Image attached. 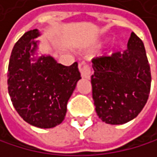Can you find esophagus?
Wrapping results in <instances>:
<instances>
[{
    "label": "esophagus",
    "mask_w": 157,
    "mask_h": 157,
    "mask_svg": "<svg viewBox=\"0 0 157 157\" xmlns=\"http://www.w3.org/2000/svg\"><path fill=\"white\" fill-rule=\"evenodd\" d=\"M79 71L81 72V75L83 78L86 79H90V67L85 63H81L79 65Z\"/></svg>",
    "instance_id": "esophagus-1"
}]
</instances>
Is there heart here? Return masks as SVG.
Here are the masks:
<instances>
[{
  "instance_id": "b5f03b06",
  "label": "heart",
  "mask_w": 157,
  "mask_h": 157,
  "mask_svg": "<svg viewBox=\"0 0 157 157\" xmlns=\"http://www.w3.org/2000/svg\"><path fill=\"white\" fill-rule=\"evenodd\" d=\"M105 42H106V40H104V41H102V42H100V44H104Z\"/></svg>"
}]
</instances>
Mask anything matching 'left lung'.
<instances>
[{
    "label": "left lung",
    "mask_w": 157,
    "mask_h": 157,
    "mask_svg": "<svg viewBox=\"0 0 157 157\" xmlns=\"http://www.w3.org/2000/svg\"><path fill=\"white\" fill-rule=\"evenodd\" d=\"M92 98L103 122L122 125L136 117L151 90V68L143 42L132 32L127 49L92 59Z\"/></svg>",
    "instance_id": "8db88e82"
}]
</instances>
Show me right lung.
<instances>
[{
  "label": "right lung",
  "mask_w": 157,
  "mask_h": 157,
  "mask_svg": "<svg viewBox=\"0 0 157 157\" xmlns=\"http://www.w3.org/2000/svg\"><path fill=\"white\" fill-rule=\"evenodd\" d=\"M38 29L25 32L12 49L7 85L12 104L25 122L41 129L61 124L81 79L78 64L66 67L50 55L38 57Z\"/></svg>",
  "instance_id": "right-lung-1"
}]
</instances>
